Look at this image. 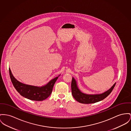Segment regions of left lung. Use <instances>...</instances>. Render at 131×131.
I'll return each instance as SVG.
<instances>
[{"instance_id":"1","label":"left lung","mask_w":131,"mask_h":131,"mask_svg":"<svg viewBox=\"0 0 131 131\" xmlns=\"http://www.w3.org/2000/svg\"><path fill=\"white\" fill-rule=\"evenodd\" d=\"M116 83L108 91L101 94L96 95H88L82 93L78 88L77 82L73 78L72 79L71 87V92L74 98L79 103L83 104H91L99 102L103 100L108 96L113 90Z\"/></svg>"}]
</instances>
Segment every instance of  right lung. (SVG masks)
I'll list each match as a JSON object with an SVG mask.
<instances>
[{"mask_svg":"<svg viewBox=\"0 0 131 131\" xmlns=\"http://www.w3.org/2000/svg\"><path fill=\"white\" fill-rule=\"evenodd\" d=\"M9 71L12 83L18 92L21 96L34 101H42L50 96L52 92L53 85L59 78L53 79L44 86L37 87L20 82L13 77L10 69Z\"/></svg>","mask_w":131,"mask_h":131,"instance_id":"obj_1","label":"right lung"}]
</instances>
